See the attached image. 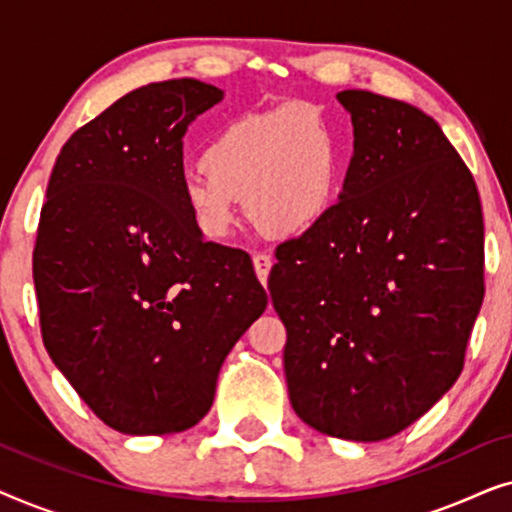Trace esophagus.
<instances>
[{"label":"esophagus","mask_w":512,"mask_h":512,"mask_svg":"<svg viewBox=\"0 0 512 512\" xmlns=\"http://www.w3.org/2000/svg\"><path fill=\"white\" fill-rule=\"evenodd\" d=\"M270 268H272V258L268 254H254V270H256L258 282L261 284L268 282Z\"/></svg>","instance_id":"obj_1"}]
</instances>
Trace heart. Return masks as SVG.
<instances>
[{
  "label": "heart",
  "instance_id": "heart-1",
  "mask_svg": "<svg viewBox=\"0 0 512 512\" xmlns=\"http://www.w3.org/2000/svg\"><path fill=\"white\" fill-rule=\"evenodd\" d=\"M202 169L181 181L186 212L205 240L237 226V200L270 237L303 235L335 205L342 142L333 123L310 107H284L221 125L202 151Z\"/></svg>",
  "mask_w": 512,
  "mask_h": 512
}]
</instances>
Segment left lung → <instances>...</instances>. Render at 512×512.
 <instances>
[{
    "mask_svg": "<svg viewBox=\"0 0 512 512\" xmlns=\"http://www.w3.org/2000/svg\"><path fill=\"white\" fill-rule=\"evenodd\" d=\"M338 102L354 125L342 193L279 244L268 289L296 415L375 443L457 382L485 298V226L473 174L431 116L368 90Z\"/></svg>",
    "mask_w": 512,
    "mask_h": 512,
    "instance_id": "1",
    "label": "left lung"
}]
</instances>
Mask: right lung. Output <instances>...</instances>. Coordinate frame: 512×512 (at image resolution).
Segmentation results:
<instances>
[{
  "instance_id": "add662e5",
  "label": "right lung",
  "mask_w": 512,
  "mask_h": 512,
  "mask_svg": "<svg viewBox=\"0 0 512 512\" xmlns=\"http://www.w3.org/2000/svg\"><path fill=\"white\" fill-rule=\"evenodd\" d=\"M223 100L195 79L123 95L62 146L32 275L41 338L83 403L128 436L191 429L268 296L249 254L186 212L184 135Z\"/></svg>"
}]
</instances>
